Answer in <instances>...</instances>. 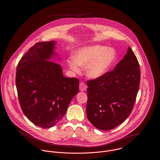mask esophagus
Segmentation results:
<instances>
[{
	"label": "esophagus",
	"instance_id": "obj_1",
	"mask_svg": "<svg viewBox=\"0 0 160 160\" xmlns=\"http://www.w3.org/2000/svg\"><path fill=\"white\" fill-rule=\"evenodd\" d=\"M79 89L80 91H86L87 89V86L84 82H82L79 84Z\"/></svg>",
	"mask_w": 160,
	"mask_h": 160
}]
</instances>
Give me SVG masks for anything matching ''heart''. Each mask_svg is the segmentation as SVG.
I'll use <instances>...</instances> for the list:
<instances>
[{
	"label": "heart",
	"instance_id": "1",
	"mask_svg": "<svg viewBox=\"0 0 160 160\" xmlns=\"http://www.w3.org/2000/svg\"><path fill=\"white\" fill-rule=\"evenodd\" d=\"M117 59V53L112 48L102 45L86 46L76 50L74 59L68 61L69 68L74 72L80 67H86V76L97 79L104 76L112 68Z\"/></svg>",
	"mask_w": 160,
	"mask_h": 160
}]
</instances>
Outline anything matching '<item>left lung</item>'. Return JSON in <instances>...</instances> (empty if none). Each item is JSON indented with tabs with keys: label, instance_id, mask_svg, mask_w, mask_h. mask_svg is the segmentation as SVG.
<instances>
[{
	"label": "left lung",
	"instance_id": "left-lung-1",
	"mask_svg": "<svg viewBox=\"0 0 160 160\" xmlns=\"http://www.w3.org/2000/svg\"><path fill=\"white\" fill-rule=\"evenodd\" d=\"M139 67L136 55L128 47L113 70L87 82L86 115L95 128L113 129L128 118L139 88Z\"/></svg>",
	"mask_w": 160,
	"mask_h": 160
}]
</instances>
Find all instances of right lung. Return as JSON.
Listing matches in <instances>:
<instances>
[{
    "label": "right lung",
    "instance_id": "add662e5",
    "mask_svg": "<svg viewBox=\"0 0 160 160\" xmlns=\"http://www.w3.org/2000/svg\"><path fill=\"white\" fill-rule=\"evenodd\" d=\"M55 43L35 44L17 67L15 83L22 111L41 128L52 127L60 121L79 91L78 80L63 76L61 65L50 61L58 56Z\"/></svg>",
    "mask_w": 160,
    "mask_h": 160
}]
</instances>
